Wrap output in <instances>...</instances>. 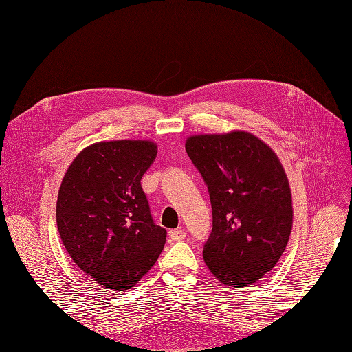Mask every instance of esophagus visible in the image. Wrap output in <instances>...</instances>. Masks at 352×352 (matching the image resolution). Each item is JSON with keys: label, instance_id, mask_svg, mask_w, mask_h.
<instances>
[{"label": "esophagus", "instance_id": "1", "mask_svg": "<svg viewBox=\"0 0 352 352\" xmlns=\"http://www.w3.org/2000/svg\"><path fill=\"white\" fill-rule=\"evenodd\" d=\"M168 236L173 239V241H181V239L186 238V231L181 230V228L171 230V231L168 232Z\"/></svg>", "mask_w": 352, "mask_h": 352}]
</instances>
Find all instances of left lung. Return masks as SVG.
<instances>
[{"label":"left lung","instance_id":"obj_1","mask_svg":"<svg viewBox=\"0 0 352 352\" xmlns=\"http://www.w3.org/2000/svg\"><path fill=\"white\" fill-rule=\"evenodd\" d=\"M186 150L212 207L206 264L219 283L247 288L275 267L288 244L292 197L284 166L270 145L239 129L191 135Z\"/></svg>","mask_w":352,"mask_h":352}]
</instances>
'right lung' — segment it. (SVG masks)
Returning <instances> with one entry per match:
<instances>
[{"label":"right lung","instance_id":"right-lung-1","mask_svg":"<svg viewBox=\"0 0 352 352\" xmlns=\"http://www.w3.org/2000/svg\"><path fill=\"white\" fill-rule=\"evenodd\" d=\"M157 144H92L74 158L57 199V227L76 265L107 289L134 287L153 268L166 231L155 226L141 178Z\"/></svg>","mask_w":352,"mask_h":352}]
</instances>
